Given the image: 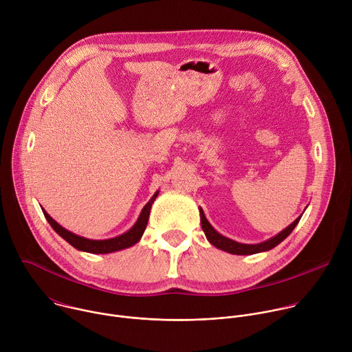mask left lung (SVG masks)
Returning a JSON list of instances; mask_svg holds the SVG:
<instances>
[{"label": "left lung", "mask_w": 352, "mask_h": 352, "mask_svg": "<svg viewBox=\"0 0 352 352\" xmlns=\"http://www.w3.org/2000/svg\"><path fill=\"white\" fill-rule=\"evenodd\" d=\"M300 220V216L292 223L289 224L285 230H283L280 234H277L276 236H273L272 239H267L262 243H255V245H248V243H239V242H235L230 238H226L223 236L221 234H219L212 226L210 223L206 220L205 214H204V210H200V223H202V228H204V232L206 235V238L209 239V242L212 245H214L216 248L219 249H223L226 250V252L228 254H232V255H254V254H258V252H263V250H269L274 246H277L283 239H285L291 232L292 230L295 228V226L298 224V221Z\"/></svg>", "instance_id": "left-lung-1"}]
</instances>
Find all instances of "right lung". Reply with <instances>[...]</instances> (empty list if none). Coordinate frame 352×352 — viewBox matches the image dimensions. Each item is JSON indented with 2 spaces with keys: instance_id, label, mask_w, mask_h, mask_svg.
Here are the masks:
<instances>
[{
  "instance_id": "right-lung-1",
  "label": "right lung",
  "mask_w": 352,
  "mask_h": 352,
  "mask_svg": "<svg viewBox=\"0 0 352 352\" xmlns=\"http://www.w3.org/2000/svg\"><path fill=\"white\" fill-rule=\"evenodd\" d=\"M157 195H159V192H156L153 195V197L148 200L147 205L143 208L138 221L135 223V226L129 231H126L125 234H122L120 236L110 238V239H102V241L87 239V238L79 236V235L65 230L64 227H61L56 220H53L45 213V210H43V213H44V217L47 219V221L50 223V226L54 228V231L58 235H61L67 242H69L74 248H76L79 250H83V252H90V254H110V252H116V250H120V249L129 248V246L135 245L142 238V235L146 230V226H147L150 208H152Z\"/></svg>"
}]
</instances>
